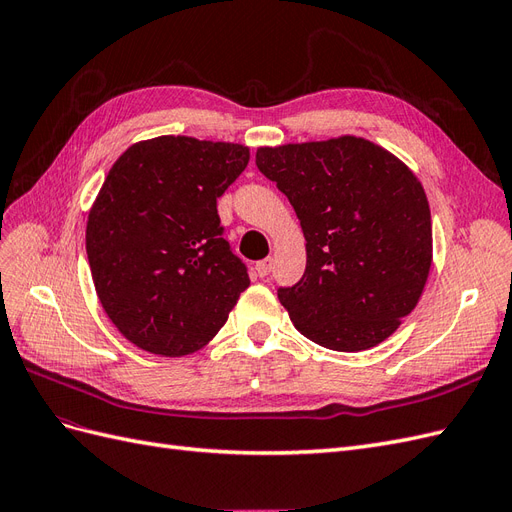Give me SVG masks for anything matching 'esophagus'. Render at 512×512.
Listing matches in <instances>:
<instances>
[{"mask_svg":"<svg viewBox=\"0 0 512 512\" xmlns=\"http://www.w3.org/2000/svg\"><path fill=\"white\" fill-rule=\"evenodd\" d=\"M271 269H273V258H265V260L256 262V273L260 277H267L271 273Z\"/></svg>","mask_w":512,"mask_h":512,"instance_id":"34e87169","label":"esophagus"}]
</instances>
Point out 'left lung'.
Here are the masks:
<instances>
[{"instance_id":"obj_1","label":"left lung","mask_w":512,"mask_h":512,"mask_svg":"<svg viewBox=\"0 0 512 512\" xmlns=\"http://www.w3.org/2000/svg\"><path fill=\"white\" fill-rule=\"evenodd\" d=\"M256 166L297 211L307 265L277 297L307 339L339 352L374 348L416 307L431 267L421 181L356 136L260 147Z\"/></svg>"}]
</instances>
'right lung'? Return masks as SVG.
Instances as JSON below:
<instances>
[{
  "mask_svg": "<svg viewBox=\"0 0 512 512\" xmlns=\"http://www.w3.org/2000/svg\"><path fill=\"white\" fill-rule=\"evenodd\" d=\"M247 162L243 145L158 136L108 170L89 211L87 258L104 312L134 346L196 352L250 286L218 215Z\"/></svg>",
  "mask_w": 512,
  "mask_h": 512,
  "instance_id": "1",
  "label": "right lung"
}]
</instances>
